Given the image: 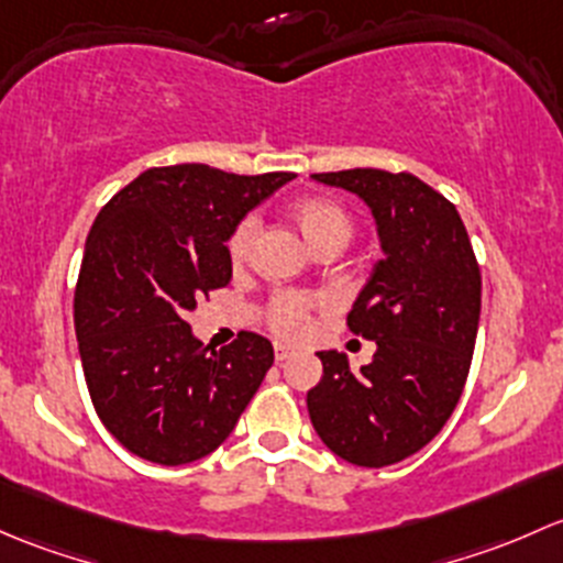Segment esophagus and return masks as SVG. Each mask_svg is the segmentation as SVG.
<instances>
[{
  "label": "esophagus",
  "mask_w": 563,
  "mask_h": 563,
  "mask_svg": "<svg viewBox=\"0 0 563 563\" xmlns=\"http://www.w3.org/2000/svg\"><path fill=\"white\" fill-rule=\"evenodd\" d=\"M292 355H295L292 346H287V344H276V363L289 361V357H292Z\"/></svg>",
  "instance_id": "34e87169"
}]
</instances>
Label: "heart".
Returning a JSON list of instances; mask_svg holds the SVG:
<instances>
[{
    "label": "heart",
    "mask_w": 563,
    "mask_h": 563,
    "mask_svg": "<svg viewBox=\"0 0 563 563\" xmlns=\"http://www.w3.org/2000/svg\"><path fill=\"white\" fill-rule=\"evenodd\" d=\"M292 219L298 224V230L303 233V239L309 241L311 249L322 246V243L339 241L346 243L352 235V219L346 213V208L341 202L330 200V197H303L292 206ZM254 233H257V219L246 217L235 224L233 235L228 241V254L230 263L243 265L246 263L249 252H252ZM320 306V300L314 295L306 292H276L274 298L265 306V322L274 333H279L282 339H298L309 330L311 324V311Z\"/></svg>",
    "instance_id": "1"
}]
</instances>
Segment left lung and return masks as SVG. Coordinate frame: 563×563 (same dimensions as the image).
<instances>
[{
  "instance_id": "8db88e82",
  "label": "left lung",
  "mask_w": 563,
  "mask_h": 563,
  "mask_svg": "<svg viewBox=\"0 0 563 563\" xmlns=\"http://www.w3.org/2000/svg\"><path fill=\"white\" fill-rule=\"evenodd\" d=\"M361 195L385 257L346 324L376 341L374 361L352 374L339 352H317L320 385L306 407L320 439L355 466L382 468L426 448L453 415L477 341L483 276L453 202L411 173L379 167L314 173Z\"/></svg>"
}]
</instances>
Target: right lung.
Returning <instances> with one entry per match:
<instances>
[{"mask_svg":"<svg viewBox=\"0 0 563 563\" xmlns=\"http://www.w3.org/2000/svg\"><path fill=\"white\" fill-rule=\"evenodd\" d=\"M289 178L197 162L148 167L97 213L75 284V335L102 426L137 457L181 466L213 453L274 366L263 335L241 330L208 352L184 317L228 287L224 241Z\"/></svg>","mask_w":563,"mask_h":563,"instance_id":"right-lung-1","label":"right lung"}]
</instances>
